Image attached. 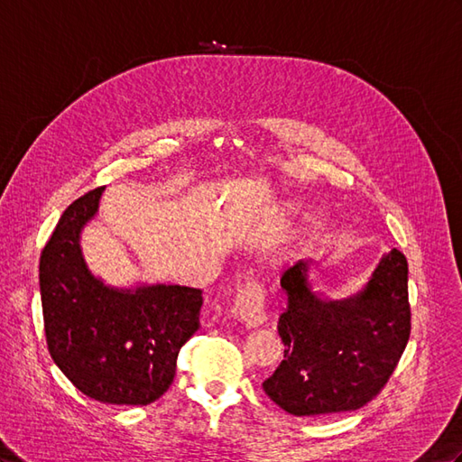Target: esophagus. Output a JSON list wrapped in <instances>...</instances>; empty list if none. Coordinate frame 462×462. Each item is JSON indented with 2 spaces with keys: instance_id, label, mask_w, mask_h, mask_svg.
Returning a JSON list of instances; mask_svg holds the SVG:
<instances>
[{
  "instance_id": "34e87169",
  "label": "esophagus",
  "mask_w": 462,
  "mask_h": 462,
  "mask_svg": "<svg viewBox=\"0 0 462 462\" xmlns=\"http://www.w3.org/2000/svg\"><path fill=\"white\" fill-rule=\"evenodd\" d=\"M265 292L255 279H250L236 294V314L245 326H259L265 322Z\"/></svg>"
}]
</instances>
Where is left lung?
<instances>
[{"mask_svg": "<svg viewBox=\"0 0 462 462\" xmlns=\"http://www.w3.org/2000/svg\"><path fill=\"white\" fill-rule=\"evenodd\" d=\"M306 271L309 262H297L281 275L289 294L277 322L285 355L263 390L292 416L359 410L381 394L410 339L406 255L388 252L369 285L341 302L312 294Z\"/></svg>", "mask_w": 462, "mask_h": 462, "instance_id": "1", "label": "left lung"}]
</instances>
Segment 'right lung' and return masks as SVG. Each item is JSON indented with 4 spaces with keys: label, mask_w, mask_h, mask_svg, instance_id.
<instances>
[{
    "label": "right lung",
    "mask_w": 462,
    "mask_h": 462,
    "mask_svg": "<svg viewBox=\"0 0 462 462\" xmlns=\"http://www.w3.org/2000/svg\"><path fill=\"white\" fill-rule=\"evenodd\" d=\"M101 193L97 187L76 199L41 252L46 346L58 369L88 398L146 406L173 383L177 355L200 326L203 291L158 285L125 292L93 277L78 240Z\"/></svg>",
    "instance_id": "obj_1"
}]
</instances>
